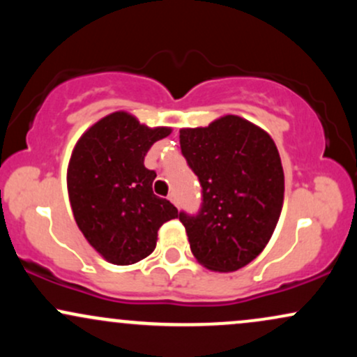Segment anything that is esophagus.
I'll list each match as a JSON object with an SVG mask.
<instances>
[{"label": "esophagus", "instance_id": "1", "mask_svg": "<svg viewBox=\"0 0 357 357\" xmlns=\"http://www.w3.org/2000/svg\"><path fill=\"white\" fill-rule=\"evenodd\" d=\"M167 198H169V202H173L174 204H178V199H176V195H174V192H171V195L167 196Z\"/></svg>", "mask_w": 357, "mask_h": 357}]
</instances>
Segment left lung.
I'll list each match as a JSON object with an SVG mask.
<instances>
[{
    "label": "left lung",
    "instance_id": "obj_1",
    "mask_svg": "<svg viewBox=\"0 0 357 357\" xmlns=\"http://www.w3.org/2000/svg\"><path fill=\"white\" fill-rule=\"evenodd\" d=\"M181 153L198 176L203 203L179 213L192 255L215 272H235L260 255L284 203V169L275 142L260 127L225 116L179 130Z\"/></svg>",
    "mask_w": 357,
    "mask_h": 357
}]
</instances>
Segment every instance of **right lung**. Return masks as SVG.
<instances>
[{"mask_svg": "<svg viewBox=\"0 0 357 357\" xmlns=\"http://www.w3.org/2000/svg\"><path fill=\"white\" fill-rule=\"evenodd\" d=\"M169 127L139 124L127 112L100 119L77 142L67 184L80 231L114 265H130L154 252L158 230L178 218L171 202L153 192L155 173L144 166L151 146Z\"/></svg>", "mask_w": 357, "mask_h": 357, "instance_id": "1", "label": "right lung"}]
</instances>
